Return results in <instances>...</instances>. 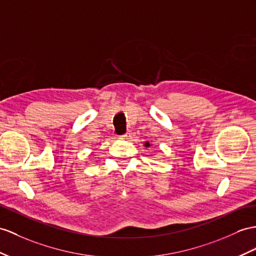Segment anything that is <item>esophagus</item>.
Here are the masks:
<instances>
[{"label":"esophagus","mask_w":256,"mask_h":256,"mask_svg":"<svg viewBox=\"0 0 256 256\" xmlns=\"http://www.w3.org/2000/svg\"><path fill=\"white\" fill-rule=\"evenodd\" d=\"M129 136H130V132H126L124 134L120 136V139H128Z\"/></svg>","instance_id":"esophagus-1"}]
</instances>
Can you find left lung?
<instances>
[{
  "instance_id": "8db88e82",
  "label": "left lung",
  "mask_w": 256,
  "mask_h": 256,
  "mask_svg": "<svg viewBox=\"0 0 256 256\" xmlns=\"http://www.w3.org/2000/svg\"><path fill=\"white\" fill-rule=\"evenodd\" d=\"M146 146H150V143H148V142L146 143Z\"/></svg>"
}]
</instances>
